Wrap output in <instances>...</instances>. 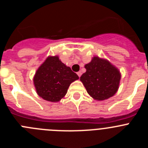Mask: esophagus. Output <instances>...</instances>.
<instances>
[{
	"label": "esophagus",
	"instance_id": "esophagus-1",
	"mask_svg": "<svg viewBox=\"0 0 148 148\" xmlns=\"http://www.w3.org/2000/svg\"><path fill=\"white\" fill-rule=\"evenodd\" d=\"M77 75H78V77H81V75H82V72L81 71L78 72V73H77Z\"/></svg>",
	"mask_w": 148,
	"mask_h": 148
}]
</instances>
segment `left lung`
Wrapping results in <instances>:
<instances>
[{"instance_id":"obj_1","label":"left lung","mask_w":148,"mask_h":148,"mask_svg":"<svg viewBox=\"0 0 148 148\" xmlns=\"http://www.w3.org/2000/svg\"><path fill=\"white\" fill-rule=\"evenodd\" d=\"M84 67L87 70L82 74L80 80L91 97L102 101L116 94L119 86L121 73L110 61L95 56Z\"/></svg>"}]
</instances>
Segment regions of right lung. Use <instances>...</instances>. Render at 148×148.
Wrapping results in <instances>:
<instances>
[{
	"label": "right lung",
	"mask_w": 148,
	"mask_h": 148,
	"mask_svg": "<svg viewBox=\"0 0 148 148\" xmlns=\"http://www.w3.org/2000/svg\"><path fill=\"white\" fill-rule=\"evenodd\" d=\"M78 79L76 73L59 60L49 56L37 70L33 78L38 95L43 99L58 102L64 97L70 84Z\"/></svg>",
	"instance_id": "obj_1"
}]
</instances>
